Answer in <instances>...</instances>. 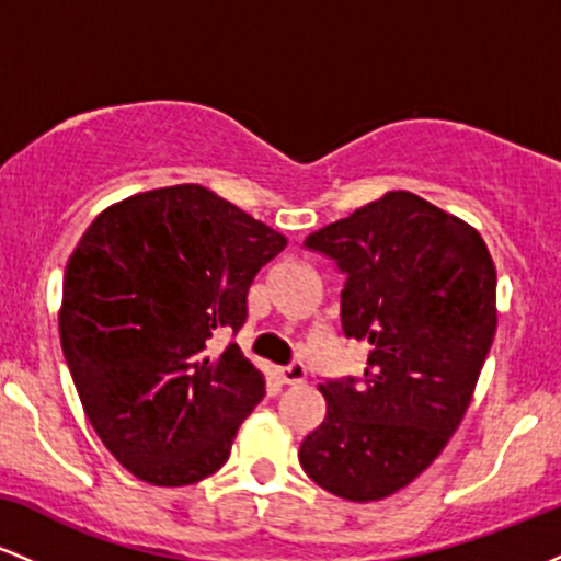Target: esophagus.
<instances>
[{
	"mask_svg": "<svg viewBox=\"0 0 561 561\" xmlns=\"http://www.w3.org/2000/svg\"><path fill=\"white\" fill-rule=\"evenodd\" d=\"M279 379L285 385L302 382V379H306V364L293 362V364H287V366H279Z\"/></svg>",
	"mask_w": 561,
	"mask_h": 561,
	"instance_id": "obj_1",
	"label": "esophagus"
}]
</instances>
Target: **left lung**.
<instances>
[{
    "label": "left lung",
    "mask_w": 561,
    "mask_h": 561,
    "mask_svg": "<svg viewBox=\"0 0 561 561\" xmlns=\"http://www.w3.org/2000/svg\"><path fill=\"white\" fill-rule=\"evenodd\" d=\"M345 276L340 327L369 343L362 377L324 379V422L300 467L347 501L401 491L435 461L472 401L495 334V266L469 224L411 192L306 237Z\"/></svg>",
    "instance_id": "obj_1"
}]
</instances>
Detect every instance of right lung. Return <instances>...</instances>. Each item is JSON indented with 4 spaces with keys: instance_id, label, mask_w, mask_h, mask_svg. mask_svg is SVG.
I'll return each mask as SVG.
<instances>
[{
    "instance_id": "right-lung-1",
    "label": "right lung",
    "mask_w": 561,
    "mask_h": 561,
    "mask_svg": "<svg viewBox=\"0 0 561 561\" xmlns=\"http://www.w3.org/2000/svg\"><path fill=\"white\" fill-rule=\"evenodd\" d=\"M287 248L205 186L128 197L96 216L62 276L60 343L94 433L134 478L179 488L229 459L263 375L240 347L255 274Z\"/></svg>"
}]
</instances>
